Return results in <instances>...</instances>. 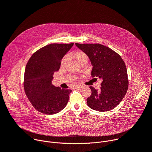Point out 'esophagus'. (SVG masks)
<instances>
[{"instance_id":"esophagus-1","label":"esophagus","mask_w":152,"mask_h":152,"mask_svg":"<svg viewBox=\"0 0 152 152\" xmlns=\"http://www.w3.org/2000/svg\"><path fill=\"white\" fill-rule=\"evenodd\" d=\"M83 88V85H77L75 86V88Z\"/></svg>"}]
</instances>
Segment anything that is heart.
Masks as SVG:
<instances>
[{"label":"heart","instance_id":"b5f03b06","mask_svg":"<svg viewBox=\"0 0 152 152\" xmlns=\"http://www.w3.org/2000/svg\"><path fill=\"white\" fill-rule=\"evenodd\" d=\"M74 56L76 59L78 61L80 64H82L83 63H87L88 61V56L86 53L82 50H77L74 53ZM69 56L67 55L64 56L61 61V66H64L66 65L68 61Z\"/></svg>","mask_w":152,"mask_h":152}]
</instances>
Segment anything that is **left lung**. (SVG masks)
<instances>
[{
    "instance_id": "left-lung-1",
    "label": "left lung",
    "mask_w": 152,
    "mask_h": 152,
    "mask_svg": "<svg viewBox=\"0 0 152 152\" xmlns=\"http://www.w3.org/2000/svg\"><path fill=\"white\" fill-rule=\"evenodd\" d=\"M76 46L89 57L91 77L102 79L100 90L90 86L91 95L86 99L91 109L104 112L115 108L127 93L129 85L125 63L120 55L100 44H79Z\"/></svg>"
}]
</instances>
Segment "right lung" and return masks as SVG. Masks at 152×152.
Returning a JSON list of instances; mask_svg holds the SVG:
<instances>
[{
	"mask_svg": "<svg viewBox=\"0 0 152 152\" xmlns=\"http://www.w3.org/2000/svg\"><path fill=\"white\" fill-rule=\"evenodd\" d=\"M70 44H50L36 51L29 59L25 71L24 89L27 97L38 111L47 115L59 113L66 106L72 90L52 84L53 74L60 68L63 56Z\"/></svg>",
	"mask_w": 152,
	"mask_h": 152,
	"instance_id": "right-lung-1",
	"label": "right lung"
}]
</instances>
